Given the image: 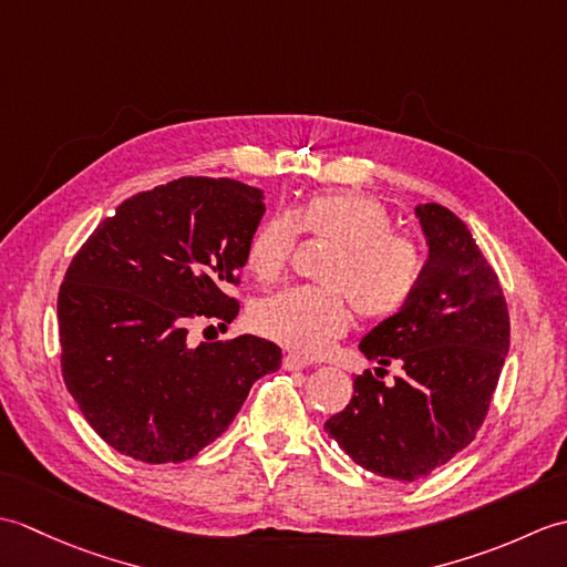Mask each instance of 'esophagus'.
Wrapping results in <instances>:
<instances>
[{
  "label": "esophagus",
  "mask_w": 567,
  "mask_h": 567,
  "mask_svg": "<svg viewBox=\"0 0 567 567\" xmlns=\"http://www.w3.org/2000/svg\"><path fill=\"white\" fill-rule=\"evenodd\" d=\"M307 365H311V360H307L305 355L287 353V355L282 358V368H285V370H305Z\"/></svg>",
  "instance_id": "obj_1"
}]
</instances>
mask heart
Returning a JSON list of instances; mask_svg holds the SVG:
<instances>
[{"instance_id": "heart-1", "label": "heart", "mask_w": 567, "mask_h": 567, "mask_svg": "<svg viewBox=\"0 0 567 567\" xmlns=\"http://www.w3.org/2000/svg\"><path fill=\"white\" fill-rule=\"evenodd\" d=\"M299 234L333 244L319 280L290 287L252 307V327L299 353H321L351 323V305L363 319H390L412 302L424 272V250L394 231L384 204L358 192H319L292 212H272L246 244V268L275 282L290 268Z\"/></svg>"}]
</instances>
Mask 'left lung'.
<instances>
[{
  "mask_svg": "<svg viewBox=\"0 0 567 567\" xmlns=\"http://www.w3.org/2000/svg\"><path fill=\"white\" fill-rule=\"evenodd\" d=\"M429 238L421 282L400 315L378 323L360 351L402 365L392 388L365 370L353 400L323 429L353 461L382 477H426L475 441L509 351L499 277L470 228L441 204H419Z\"/></svg>",
  "mask_w": 567,
  "mask_h": 567,
  "instance_id": "8db88e82",
  "label": "left lung"
}]
</instances>
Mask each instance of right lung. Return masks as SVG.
<instances>
[{
  "label": "right lung",
  "mask_w": 567,
  "mask_h": 567,
  "mask_svg": "<svg viewBox=\"0 0 567 567\" xmlns=\"http://www.w3.org/2000/svg\"><path fill=\"white\" fill-rule=\"evenodd\" d=\"M262 192L177 177L94 228L58 292L60 370L87 424L141 463H183L221 436L282 351L258 336L189 346L192 321L238 315Z\"/></svg>",
  "instance_id": "right-lung-1"
}]
</instances>
